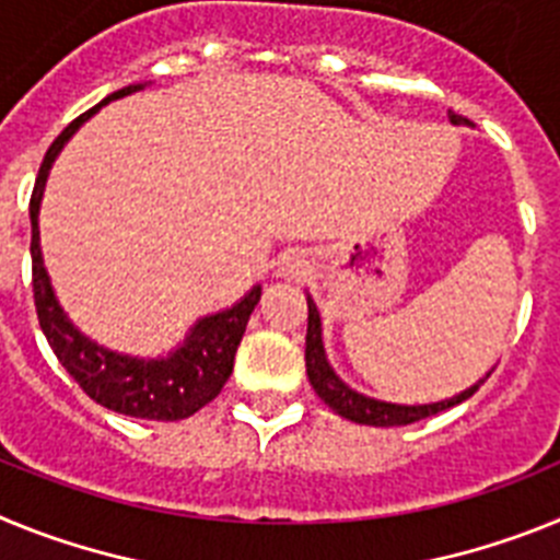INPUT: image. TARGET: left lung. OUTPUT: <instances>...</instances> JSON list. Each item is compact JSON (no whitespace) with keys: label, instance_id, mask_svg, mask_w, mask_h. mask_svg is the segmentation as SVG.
<instances>
[{"label":"left lung","instance_id":"1","mask_svg":"<svg viewBox=\"0 0 560 560\" xmlns=\"http://www.w3.org/2000/svg\"><path fill=\"white\" fill-rule=\"evenodd\" d=\"M448 120L454 126H471L468 117L463 114L448 112ZM305 368H308L311 387L316 389V395L334 409L341 418L353 420V423H364V427H409V423H418L423 418H432V415L443 412V409H452L457 404H463L465 398H471L482 381L474 384L471 389L459 393L457 398L440 400V404H427V407H400V404H384V400L364 398V395L353 393L350 387H345L336 373L330 370V364L325 361L323 350V334H319V311L308 300V336H305Z\"/></svg>","mask_w":560,"mask_h":560}]
</instances>
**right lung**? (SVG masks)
<instances>
[{"mask_svg":"<svg viewBox=\"0 0 560 560\" xmlns=\"http://www.w3.org/2000/svg\"><path fill=\"white\" fill-rule=\"evenodd\" d=\"M140 86H126L120 92L108 95L97 106L83 112L81 117L69 122L56 142L47 148L44 162L38 167L36 187L30 196V224H33V237H30V255H33V300H36L38 325L47 336L49 348L58 355L67 373L78 381V387L97 400L101 407L112 412L128 415V418L145 420H182L199 412L205 404H210L215 395L224 389L226 378L235 364V350L241 345L246 323L252 311L260 300V285L249 291L237 305L221 314L205 316L192 334L187 336L185 348H179L171 359L142 361L131 355H117L112 350L101 348L86 336L78 334L69 319L63 316L61 305L56 303V294L49 289L47 271L42 264V249H38V201H42L44 182L52 160L63 148V142L78 131L83 120L108 101L126 97Z\"/></svg>","mask_w":560,"mask_h":560,"instance_id":"add662e5","label":"right lung"}]
</instances>
